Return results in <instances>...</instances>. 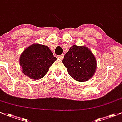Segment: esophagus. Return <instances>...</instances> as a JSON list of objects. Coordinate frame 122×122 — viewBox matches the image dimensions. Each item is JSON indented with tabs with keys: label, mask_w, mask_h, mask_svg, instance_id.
<instances>
[{
	"label": "esophagus",
	"mask_w": 122,
	"mask_h": 122,
	"mask_svg": "<svg viewBox=\"0 0 122 122\" xmlns=\"http://www.w3.org/2000/svg\"><path fill=\"white\" fill-rule=\"evenodd\" d=\"M59 58L61 59V60H62L64 58V55H63V54H62V55H59Z\"/></svg>",
	"instance_id": "esophagus-1"
}]
</instances>
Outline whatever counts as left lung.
<instances>
[{"label": "left lung", "mask_w": 122, "mask_h": 122, "mask_svg": "<svg viewBox=\"0 0 122 122\" xmlns=\"http://www.w3.org/2000/svg\"><path fill=\"white\" fill-rule=\"evenodd\" d=\"M62 62L68 73L79 81L88 80L95 74L96 69L95 57L85 46H71L65 54Z\"/></svg>", "instance_id": "left-lung-1"}]
</instances>
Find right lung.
Listing matches in <instances>:
<instances>
[{
    "mask_svg": "<svg viewBox=\"0 0 122 122\" xmlns=\"http://www.w3.org/2000/svg\"><path fill=\"white\" fill-rule=\"evenodd\" d=\"M56 59L47 46L34 44L23 51L19 62L23 73L32 79L37 80L45 76Z\"/></svg>",
    "mask_w": 122,
    "mask_h": 122,
    "instance_id": "add662e5",
    "label": "right lung"
}]
</instances>
